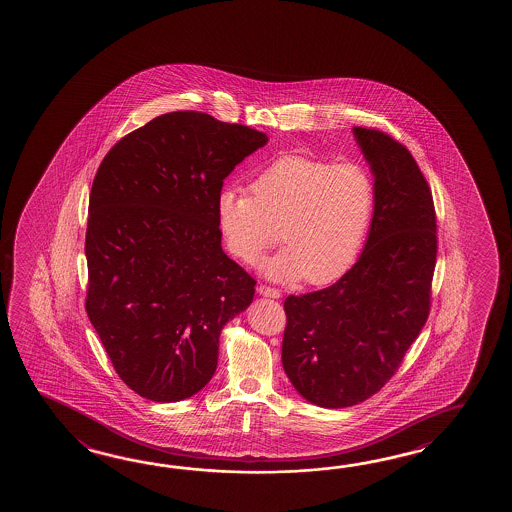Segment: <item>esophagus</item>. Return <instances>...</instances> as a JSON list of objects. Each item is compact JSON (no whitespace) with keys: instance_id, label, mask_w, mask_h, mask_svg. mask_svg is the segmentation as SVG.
<instances>
[{"instance_id":"34e87169","label":"esophagus","mask_w":512,"mask_h":512,"mask_svg":"<svg viewBox=\"0 0 512 512\" xmlns=\"http://www.w3.org/2000/svg\"><path fill=\"white\" fill-rule=\"evenodd\" d=\"M259 291L260 296H266V298H273V300H278L280 296H282V293L278 291V289H275V287H269V285H259Z\"/></svg>"}]
</instances>
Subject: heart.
Segmentation results:
<instances>
[{
    "mask_svg": "<svg viewBox=\"0 0 512 512\" xmlns=\"http://www.w3.org/2000/svg\"><path fill=\"white\" fill-rule=\"evenodd\" d=\"M250 189L225 187L216 200L219 232L234 257L255 264L282 228L285 248L264 264L269 278L325 285L352 268L377 200L368 169L285 155L260 169Z\"/></svg>",
    "mask_w": 512,
    "mask_h": 512,
    "instance_id": "obj_1",
    "label": "heart"
}]
</instances>
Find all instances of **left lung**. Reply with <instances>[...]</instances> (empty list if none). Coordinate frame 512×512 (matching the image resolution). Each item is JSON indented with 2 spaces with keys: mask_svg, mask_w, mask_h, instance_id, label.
<instances>
[{
  "mask_svg": "<svg viewBox=\"0 0 512 512\" xmlns=\"http://www.w3.org/2000/svg\"><path fill=\"white\" fill-rule=\"evenodd\" d=\"M375 176L361 257L327 289L287 296L282 364L307 402L343 409L386 386L425 327L437 255L434 200L411 151L353 126Z\"/></svg>",
  "mask_w": 512,
  "mask_h": 512,
  "instance_id": "1",
  "label": "left lung"
}]
</instances>
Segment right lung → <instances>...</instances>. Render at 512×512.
I'll return each instance as SVG.
<instances>
[{"label":"right lung","mask_w":512,"mask_h":512,"mask_svg":"<svg viewBox=\"0 0 512 512\" xmlns=\"http://www.w3.org/2000/svg\"><path fill=\"white\" fill-rule=\"evenodd\" d=\"M268 143L250 126L180 110L125 135L94 176L85 310L119 378L151 402L209 384L219 336L255 280L221 248L216 200Z\"/></svg>","instance_id":"right-lung-1"}]
</instances>
